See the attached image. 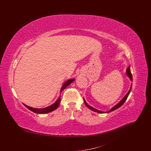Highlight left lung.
<instances>
[{"instance_id":"1","label":"left lung","mask_w":151,"mask_h":151,"mask_svg":"<svg viewBox=\"0 0 151 151\" xmlns=\"http://www.w3.org/2000/svg\"><path fill=\"white\" fill-rule=\"evenodd\" d=\"M126 74H127V77H129V78L130 79V80L132 82V74H131V72H130V65H129V67H128V68H127V70H126ZM132 86V84H131V86H130V89H129V91H128L127 93L125 95V96L123 97V98L120 100V101L119 102H118L116 105H115V106H114L113 107H112V108H111L110 109H109V110H108V111H102L98 110V109H96V108H93V106H90V105H89L88 103H86V101H85L84 98H83L84 103H85L86 106L87 107L89 108L90 109H91V110L94 111V112H97V113H109V112H111V111H114V110H115V109H118V108H120V107L122 106V105H123V104L125 102V101L127 100L128 96H129V94H130V91H131Z\"/></svg>"}]
</instances>
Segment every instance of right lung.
<instances>
[{
  "instance_id": "obj_1",
  "label": "right lung",
  "mask_w": 151,
  "mask_h": 151,
  "mask_svg": "<svg viewBox=\"0 0 151 151\" xmlns=\"http://www.w3.org/2000/svg\"><path fill=\"white\" fill-rule=\"evenodd\" d=\"M74 81H75V79H70L66 81L65 83L63 84L62 88L60 89V93H62V91L63 89H65L68 85H70L72 83V82ZM60 101H61V98H60V96L56 100V101L54 103H53L52 104L50 105V106H48L47 107H45V108H35L29 106H28V105H26L24 103L23 104L26 108H28L29 109V110L33 111L35 113L45 114V113H50L51 111H53V110H55V109H56L58 107L59 104H60Z\"/></svg>"
}]
</instances>
